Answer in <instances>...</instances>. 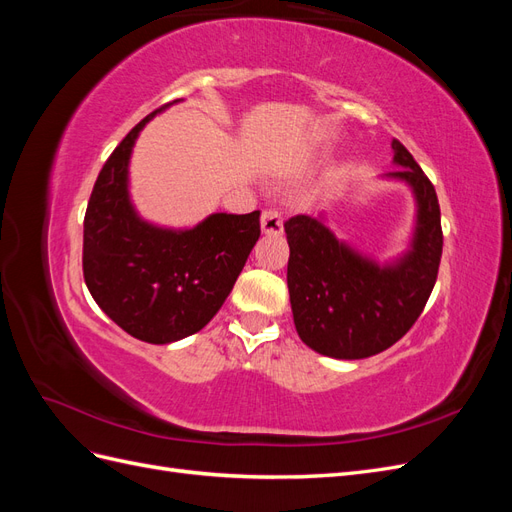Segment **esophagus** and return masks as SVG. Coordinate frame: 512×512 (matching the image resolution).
<instances>
[{"label":"esophagus","instance_id":"1","mask_svg":"<svg viewBox=\"0 0 512 512\" xmlns=\"http://www.w3.org/2000/svg\"><path fill=\"white\" fill-rule=\"evenodd\" d=\"M260 228H262V232H265V235H269V237L282 235L284 222H282L280 211H275V209L262 211V215H260Z\"/></svg>","mask_w":512,"mask_h":512}]
</instances>
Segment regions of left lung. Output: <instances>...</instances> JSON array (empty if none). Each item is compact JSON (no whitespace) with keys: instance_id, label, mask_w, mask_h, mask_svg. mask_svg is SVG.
I'll list each match as a JSON object with an SVG mask.
<instances>
[{"instance_id":"obj_1","label":"left lung","mask_w":512,"mask_h":512,"mask_svg":"<svg viewBox=\"0 0 512 512\" xmlns=\"http://www.w3.org/2000/svg\"><path fill=\"white\" fill-rule=\"evenodd\" d=\"M384 181L404 183L414 198L408 247L376 260L337 239L327 215H294L286 224L290 245L288 292L294 327L303 344L331 359H367L404 337L421 316L442 256L440 205L431 181L399 141Z\"/></svg>"}]
</instances>
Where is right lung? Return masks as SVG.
<instances>
[{
  "label": "right lung",
  "mask_w": 512,
  "mask_h": 512,
  "mask_svg": "<svg viewBox=\"0 0 512 512\" xmlns=\"http://www.w3.org/2000/svg\"><path fill=\"white\" fill-rule=\"evenodd\" d=\"M164 108L134 126L102 166L83 232L91 297L117 327L147 344H173L203 329L224 305L260 237V211L211 213L185 228L153 224L136 211L132 149Z\"/></svg>",
  "instance_id": "1"
}]
</instances>
